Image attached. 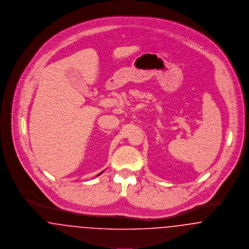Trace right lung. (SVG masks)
Instances as JSON below:
<instances>
[{
	"instance_id": "obj_1",
	"label": "right lung",
	"mask_w": 249,
	"mask_h": 249,
	"mask_svg": "<svg viewBox=\"0 0 249 249\" xmlns=\"http://www.w3.org/2000/svg\"><path fill=\"white\" fill-rule=\"evenodd\" d=\"M102 173H103V172H102ZM102 173H101V174H102ZM101 174H99V175H98V176H100V175H101ZM98 176H97V177H98Z\"/></svg>"
}]
</instances>
